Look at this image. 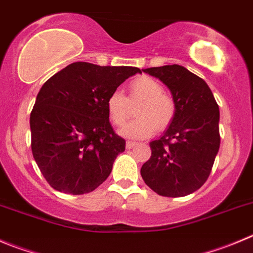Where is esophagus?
<instances>
[{"instance_id": "esophagus-1", "label": "esophagus", "mask_w": 253, "mask_h": 253, "mask_svg": "<svg viewBox=\"0 0 253 253\" xmlns=\"http://www.w3.org/2000/svg\"><path fill=\"white\" fill-rule=\"evenodd\" d=\"M134 146H136V143H134V141H126V149H133Z\"/></svg>"}]
</instances>
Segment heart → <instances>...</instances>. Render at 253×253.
Wrapping results in <instances>:
<instances>
[{
	"label": "heart",
	"mask_w": 253,
	"mask_h": 253,
	"mask_svg": "<svg viewBox=\"0 0 253 253\" xmlns=\"http://www.w3.org/2000/svg\"><path fill=\"white\" fill-rule=\"evenodd\" d=\"M129 100H140L135 108L136 118L122 129L126 138L144 139L153 135L156 128L165 130L172 123L176 107L164 88L150 77H138L129 84ZM107 113L115 126H122L130 115L129 102L120 90H114L107 99Z\"/></svg>",
	"instance_id": "1"
}]
</instances>
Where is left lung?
Masks as SVG:
<instances>
[{
	"label": "left lung",
	"instance_id": "1",
	"mask_svg": "<svg viewBox=\"0 0 253 253\" xmlns=\"http://www.w3.org/2000/svg\"><path fill=\"white\" fill-rule=\"evenodd\" d=\"M144 72L170 89L176 113L164 135L150 143L151 156L141 167V177L161 196H186L205 184L212 169L220 148L218 105L206 82L185 67Z\"/></svg>",
	"mask_w": 253,
	"mask_h": 253
}]
</instances>
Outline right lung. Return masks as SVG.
<instances>
[{"label": "right lung", "mask_w": 253, "mask_h": 253, "mask_svg": "<svg viewBox=\"0 0 253 253\" xmlns=\"http://www.w3.org/2000/svg\"><path fill=\"white\" fill-rule=\"evenodd\" d=\"M135 73L136 67L76 62L43 84L30 117L31 148L53 189L88 194L109 176L125 140L110 125L107 99Z\"/></svg>", "instance_id": "1"}]
</instances>
